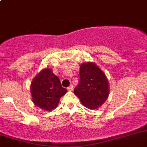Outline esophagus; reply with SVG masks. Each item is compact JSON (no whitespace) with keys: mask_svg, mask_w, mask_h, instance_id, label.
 Wrapping results in <instances>:
<instances>
[{"mask_svg":"<svg viewBox=\"0 0 147 147\" xmlns=\"http://www.w3.org/2000/svg\"><path fill=\"white\" fill-rule=\"evenodd\" d=\"M67 90H68L69 91H73V90H74V86H73L72 85H71V86L67 88Z\"/></svg>","mask_w":147,"mask_h":147,"instance_id":"34e87169","label":"esophagus"}]
</instances>
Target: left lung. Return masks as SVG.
<instances>
[{
    "label": "left lung",
    "instance_id": "1",
    "mask_svg": "<svg viewBox=\"0 0 147 147\" xmlns=\"http://www.w3.org/2000/svg\"><path fill=\"white\" fill-rule=\"evenodd\" d=\"M80 80L74 88L84 106L96 109L106 102L109 95V83L105 73L93 61H86L80 65Z\"/></svg>",
    "mask_w": 147,
    "mask_h": 147
}]
</instances>
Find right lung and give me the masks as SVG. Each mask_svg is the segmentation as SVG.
Here are the masks:
<instances>
[{
	"label": "right lung",
	"instance_id": "obj_1",
	"mask_svg": "<svg viewBox=\"0 0 147 147\" xmlns=\"http://www.w3.org/2000/svg\"><path fill=\"white\" fill-rule=\"evenodd\" d=\"M32 102L45 111H51L58 106L61 96L67 92L51 68H44L32 80L30 86Z\"/></svg>",
	"mask_w": 147,
	"mask_h": 147
}]
</instances>
